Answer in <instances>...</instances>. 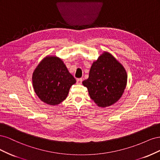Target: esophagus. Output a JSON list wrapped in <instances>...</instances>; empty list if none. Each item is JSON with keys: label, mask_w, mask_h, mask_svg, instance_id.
Masks as SVG:
<instances>
[{"label": "esophagus", "mask_w": 160, "mask_h": 160, "mask_svg": "<svg viewBox=\"0 0 160 160\" xmlns=\"http://www.w3.org/2000/svg\"><path fill=\"white\" fill-rule=\"evenodd\" d=\"M82 81H83V79L82 78H79L77 79V84H81L82 83Z\"/></svg>", "instance_id": "esophagus-1"}]
</instances>
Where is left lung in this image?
<instances>
[{
    "mask_svg": "<svg viewBox=\"0 0 160 160\" xmlns=\"http://www.w3.org/2000/svg\"><path fill=\"white\" fill-rule=\"evenodd\" d=\"M128 76L123 67L109 53L104 52L92 65L89 78L83 81L91 99L99 107L116 103L126 87Z\"/></svg>",
    "mask_w": 160,
    "mask_h": 160,
    "instance_id": "left-lung-1",
    "label": "left lung"
}]
</instances>
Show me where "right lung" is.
<instances>
[{"label":"right lung","instance_id":"obj_1","mask_svg":"<svg viewBox=\"0 0 160 160\" xmlns=\"http://www.w3.org/2000/svg\"><path fill=\"white\" fill-rule=\"evenodd\" d=\"M32 85L37 96L51 105L59 104L69 93L76 80L60 59L47 57L37 67L32 74Z\"/></svg>","mask_w":160,"mask_h":160}]
</instances>
